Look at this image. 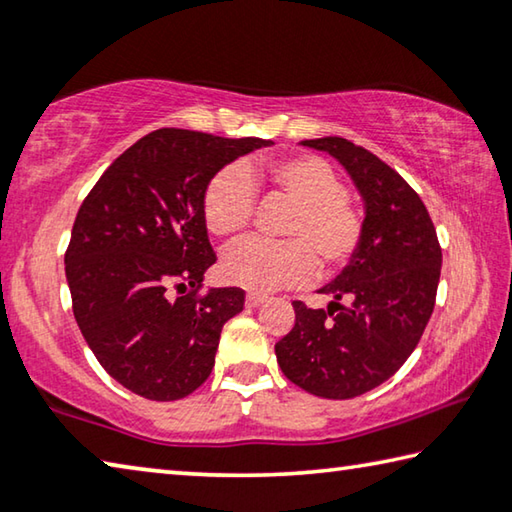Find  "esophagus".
Masks as SVG:
<instances>
[{
	"label": "esophagus",
	"instance_id": "esophagus-1",
	"mask_svg": "<svg viewBox=\"0 0 512 512\" xmlns=\"http://www.w3.org/2000/svg\"><path fill=\"white\" fill-rule=\"evenodd\" d=\"M262 302H264L262 293H248L246 296V307H257V305H262Z\"/></svg>",
	"mask_w": 512,
	"mask_h": 512
}]
</instances>
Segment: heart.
<instances>
[{
	"label": "heart",
	"instance_id": "obj_1",
	"mask_svg": "<svg viewBox=\"0 0 512 512\" xmlns=\"http://www.w3.org/2000/svg\"><path fill=\"white\" fill-rule=\"evenodd\" d=\"M259 173L273 192L296 203L284 223L287 241L246 239L223 255L221 273L230 284L250 291L298 287L316 273V257L325 271H336L357 255L363 216L348 201V189L332 164L318 155H289L264 160ZM255 214V185L248 171L230 164L216 171L203 192V219L216 237H235Z\"/></svg>",
	"mask_w": 512,
	"mask_h": 512
}]
</instances>
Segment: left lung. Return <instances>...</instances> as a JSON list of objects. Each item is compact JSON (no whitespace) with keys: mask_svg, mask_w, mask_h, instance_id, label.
I'll list each match as a JSON object with an SVG mask.
<instances>
[{"mask_svg":"<svg viewBox=\"0 0 512 512\" xmlns=\"http://www.w3.org/2000/svg\"><path fill=\"white\" fill-rule=\"evenodd\" d=\"M302 146L339 160L366 205L357 255L318 293L334 300L309 309L296 300V325L275 343L284 377L311 395L350 400L391 379L427 327L443 253L427 207L375 153L343 137Z\"/></svg>","mask_w":512,"mask_h":512,"instance_id":"8db88e82","label":"left lung"}]
</instances>
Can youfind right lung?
Instances as JSON below:
<instances>
[{
    "label": "right lung",
    "mask_w": 512,
    "mask_h": 512,
    "mask_svg": "<svg viewBox=\"0 0 512 512\" xmlns=\"http://www.w3.org/2000/svg\"><path fill=\"white\" fill-rule=\"evenodd\" d=\"M271 144L160 128L85 196L65 253L74 318L103 370L135 395L173 402L210 377L221 329L246 293L198 296L216 262L203 192L225 164Z\"/></svg>",
    "instance_id": "right-lung-1"
}]
</instances>
